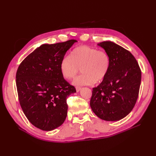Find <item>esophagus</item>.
Masks as SVG:
<instances>
[{
    "instance_id": "1",
    "label": "esophagus",
    "mask_w": 156,
    "mask_h": 156,
    "mask_svg": "<svg viewBox=\"0 0 156 156\" xmlns=\"http://www.w3.org/2000/svg\"><path fill=\"white\" fill-rule=\"evenodd\" d=\"M75 89H76V91H77V92H79V91L81 89V87H75Z\"/></svg>"
}]
</instances>
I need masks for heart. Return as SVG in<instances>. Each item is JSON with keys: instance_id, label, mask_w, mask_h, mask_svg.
Instances as JSON below:
<instances>
[{"instance_id": "obj_1", "label": "heart", "mask_w": 156, "mask_h": 156, "mask_svg": "<svg viewBox=\"0 0 156 156\" xmlns=\"http://www.w3.org/2000/svg\"><path fill=\"white\" fill-rule=\"evenodd\" d=\"M109 68L110 58L106 52L87 45L73 49L60 65L62 76L69 80L75 78L81 68L83 73L73 81L76 85H91L102 81Z\"/></svg>"}]
</instances>
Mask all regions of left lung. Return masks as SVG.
Here are the masks:
<instances>
[{"label": "left lung", "mask_w": 156, "mask_h": 156, "mask_svg": "<svg viewBox=\"0 0 156 156\" xmlns=\"http://www.w3.org/2000/svg\"><path fill=\"white\" fill-rule=\"evenodd\" d=\"M110 58L109 70L103 81L93 88L92 110L100 119L117 121L133 109L139 96L141 71L129 51L112 41L99 44Z\"/></svg>", "instance_id": "1"}]
</instances>
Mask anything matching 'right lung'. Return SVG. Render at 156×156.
<instances>
[{
    "instance_id": "obj_1",
    "label": "right lung",
    "mask_w": 156,
    "mask_h": 156,
    "mask_svg": "<svg viewBox=\"0 0 156 156\" xmlns=\"http://www.w3.org/2000/svg\"><path fill=\"white\" fill-rule=\"evenodd\" d=\"M76 41L41 45L22 61L17 70L16 86L22 110L30 123L41 130L55 129L67 116V98L76 90L64 79L60 65Z\"/></svg>"
}]
</instances>
